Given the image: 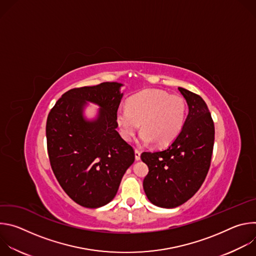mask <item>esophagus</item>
<instances>
[{"mask_svg":"<svg viewBox=\"0 0 256 256\" xmlns=\"http://www.w3.org/2000/svg\"><path fill=\"white\" fill-rule=\"evenodd\" d=\"M134 158H136V161H138L140 159V152L138 150H136V149L134 150Z\"/></svg>","mask_w":256,"mask_h":256,"instance_id":"34e87169","label":"esophagus"}]
</instances>
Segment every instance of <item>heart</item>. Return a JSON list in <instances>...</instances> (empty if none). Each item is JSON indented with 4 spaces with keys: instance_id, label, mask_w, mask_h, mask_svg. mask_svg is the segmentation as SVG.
Wrapping results in <instances>:
<instances>
[{
    "instance_id": "1",
    "label": "heart",
    "mask_w": 256,
    "mask_h": 256,
    "mask_svg": "<svg viewBox=\"0 0 256 256\" xmlns=\"http://www.w3.org/2000/svg\"><path fill=\"white\" fill-rule=\"evenodd\" d=\"M186 102L180 95L161 90H144L128 100L126 107L118 109L116 122L122 138L130 142L140 128V142H154L157 147L171 144L184 128Z\"/></svg>"
}]
</instances>
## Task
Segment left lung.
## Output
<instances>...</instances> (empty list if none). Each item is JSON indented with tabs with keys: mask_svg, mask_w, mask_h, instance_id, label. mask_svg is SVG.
Masks as SVG:
<instances>
[{
	"mask_svg": "<svg viewBox=\"0 0 256 256\" xmlns=\"http://www.w3.org/2000/svg\"><path fill=\"white\" fill-rule=\"evenodd\" d=\"M188 105L184 128L165 150L144 152L149 167L142 186L155 206L173 208L188 202L200 190L210 166L214 126L204 99L178 87Z\"/></svg>",
	"mask_w": 256,
	"mask_h": 256,
	"instance_id": "8db88e82",
	"label": "left lung"
}]
</instances>
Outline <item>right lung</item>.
<instances>
[{
	"mask_svg": "<svg viewBox=\"0 0 256 256\" xmlns=\"http://www.w3.org/2000/svg\"><path fill=\"white\" fill-rule=\"evenodd\" d=\"M122 84L105 82L70 89L56 101L46 120L52 169L64 192L78 204L96 208L110 202L134 152L118 132L116 114ZM87 102L100 108L98 118L84 116Z\"/></svg>",
	"mask_w": 256,
	"mask_h": 256,
	"instance_id": "1",
	"label": "right lung"
}]
</instances>
